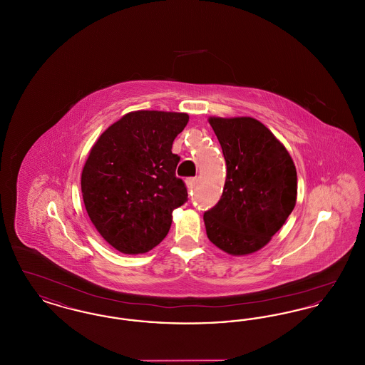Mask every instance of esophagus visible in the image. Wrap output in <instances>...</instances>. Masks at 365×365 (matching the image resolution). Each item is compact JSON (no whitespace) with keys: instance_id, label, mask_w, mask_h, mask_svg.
<instances>
[{"instance_id":"1","label":"esophagus","mask_w":365,"mask_h":365,"mask_svg":"<svg viewBox=\"0 0 365 365\" xmlns=\"http://www.w3.org/2000/svg\"><path fill=\"white\" fill-rule=\"evenodd\" d=\"M197 182H198V179H197V178H190V179H187V180H186V186H187V189H194V187H195V185H197Z\"/></svg>"}]
</instances>
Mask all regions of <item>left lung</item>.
Returning <instances> with one entry per match:
<instances>
[{
  "mask_svg": "<svg viewBox=\"0 0 365 365\" xmlns=\"http://www.w3.org/2000/svg\"><path fill=\"white\" fill-rule=\"evenodd\" d=\"M226 160L219 202L204 213L209 241L231 256L255 253L271 241L297 201L293 158L253 118H209Z\"/></svg>",
  "mask_w": 365,
  "mask_h": 365,
  "instance_id": "obj_1",
  "label": "left lung"
}]
</instances>
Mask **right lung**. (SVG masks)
I'll return each mask as SVG.
<instances>
[{
	"label": "right lung",
	"mask_w": 365,
	"mask_h": 365,
	"mask_svg": "<svg viewBox=\"0 0 365 365\" xmlns=\"http://www.w3.org/2000/svg\"><path fill=\"white\" fill-rule=\"evenodd\" d=\"M187 113L135 110L109 125L87 157L81 187L87 215L106 242L140 255L161 242L187 201L173 143Z\"/></svg>",
	"instance_id": "right-lung-1"
}]
</instances>
